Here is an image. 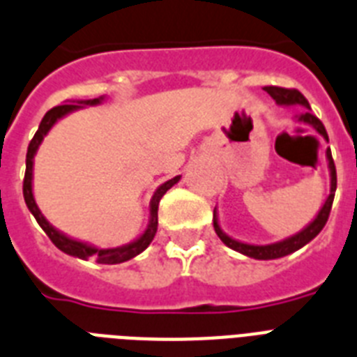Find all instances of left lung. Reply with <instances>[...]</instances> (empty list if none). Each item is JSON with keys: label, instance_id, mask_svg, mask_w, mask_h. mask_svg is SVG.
Segmentation results:
<instances>
[{"label": "left lung", "instance_id": "left-lung-1", "mask_svg": "<svg viewBox=\"0 0 357 357\" xmlns=\"http://www.w3.org/2000/svg\"><path fill=\"white\" fill-rule=\"evenodd\" d=\"M264 91L269 95V97L273 98L275 102L279 104V106H301L304 108L303 113H299L295 121L297 123L308 124L315 132L319 133L321 137L324 141H328V133L324 130L323 123H321L319 119L312 115L310 112V104L308 100L303 97V93H299L297 89H286V88H277V86H266ZM326 161H328V170H330V194L328 198L324 199L323 207L319 208V213L315 216L312 222L304 229H301L299 233L291 234L288 238L280 240V242H273V244H266V245H259V244H248V242H240V240L233 238V236H229L227 233H224V229L220 227L218 222V213H216V208H214V231L220 236V240L224 242L227 248L234 249V251H238V253L245 255V257H251V259L257 260H273V259H282L286 255L295 253L297 249L304 248V245L312 242V240L317 236V234L323 231L324 224H326V220H328L330 208H332V202H334V194H335V187H337V176H335V165L334 159H332V152L330 149H326Z\"/></svg>", "mask_w": 357, "mask_h": 357}]
</instances>
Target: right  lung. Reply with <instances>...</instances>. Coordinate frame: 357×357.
<instances>
[{
  "mask_svg": "<svg viewBox=\"0 0 357 357\" xmlns=\"http://www.w3.org/2000/svg\"><path fill=\"white\" fill-rule=\"evenodd\" d=\"M104 97L98 98H89V100H66L63 106H56V108L49 109L45 115H43L42 123L38 126V132L34 133L33 141L29 143L27 149V159H25V179H23V198H25V204H27L29 211L33 214L36 222L40 224V227L45 231L51 242L56 245L60 251H63L66 255H71V257H77V259L88 260V259H95L98 264H121L126 262V260L133 259V257H137L139 253H143L144 249L149 248L150 242L153 240L155 233H158V207L161 198L165 196V192L172 188L174 185L178 183L181 176H176V178L169 179V181H165L163 185H159L155 188V192H153L152 199H150V218H149V225L144 229L143 233L139 234L137 238L128 242V244L119 245V248H97V245H91L88 242H82V240L71 238L68 234H63L62 231H58L56 227L49 224L47 218L43 216L42 211L38 208L36 199H34L33 194V169H34V155H36L38 149H40V144H42L43 137L47 135L49 130L53 128L54 124L63 119L69 113L77 112V109H82L86 106H98V104L102 102Z\"/></svg>",
  "mask_w": 357,
  "mask_h": 357,
  "instance_id": "obj_1",
  "label": "right lung"
}]
</instances>
